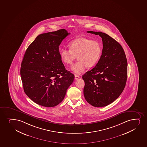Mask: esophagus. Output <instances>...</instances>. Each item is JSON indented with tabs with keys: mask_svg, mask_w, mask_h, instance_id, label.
I'll list each match as a JSON object with an SVG mask.
<instances>
[{
	"mask_svg": "<svg viewBox=\"0 0 147 147\" xmlns=\"http://www.w3.org/2000/svg\"><path fill=\"white\" fill-rule=\"evenodd\" d=\"M80 76L79 75H75V79L77 80L78 79H79Z\"/></svg>",
	"mask_w": 147,
	"mask_h": 147,
	"instance_id": "obj_1",
	"label": "esophagus"
}]
</instances>
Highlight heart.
Wrapping results in <instances>:
<instances>
[{"instance_id":"obj_1","label":"heart","mask_w":147,"mask_h":147,"mask_svg":"<svg viewBox=\"0 0 147 147\" xmlns=\"http://www.w3.org/2000/svg\"><path fill=\"white\" fill-rule=\"evenodd\" d=\"M69 49L60 51V56L66 65H71L77 57L78 61L71 67L76 74H80L86 68L92 67L97 64L102 55V46L99 42L89 38L81 37L69 43Z\"/></svg>"}]
</instances>
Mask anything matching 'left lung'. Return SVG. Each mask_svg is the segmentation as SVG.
Here are the masks:
<instances>
[{
    "label": "left lung",
    "mask_w": 147,
    "mask_h": 147,
    "mask_svg": "<svg viewBox=\"0 0 147 147\" xmlns=\"http://www.w3.org/2000/svg\"><path fill=\"white\" fill-rule=\"evenodd\" d=\"M102 38V55L93 69L82 76L85 81L84 94L94 107H102L114 102L126 85L127 62L123 47L117 41L102 32L88 31Z\"/></svg>",
    "instance_id": "1"
}]
</instances>
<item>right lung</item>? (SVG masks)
Listing matches in <instances>:
<instances>
[{"label":"right lung","instance_id":"obj_1","mask_svg":"<svg viewBox=\"0 0 147 147\" xmlns=\"http://www.w3.org/2000/svg\"><path fill=\"white\" fill-rule=\"evenodd\" d=\"M70 34L64 29L39 35L26 49L21 64L24 92L33 102L55 107L63 100L74 75L66 70L59 46Z\"/></svg>","mask_w":147,"mask_h":147}]
</instances>
